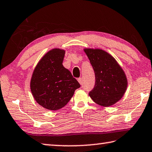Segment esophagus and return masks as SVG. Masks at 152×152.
<instances>
[{"label":"esophagus","mask_w":152,"mask_h":152,"mask_svg":"<svg viewBox=\"0 0 152 152\" xmlns=\"http://www.w3.org/2000/svg\"><path fill=\"white\" fill-rule=\"evenodd\" d=\"M78 82L80 84H82V78H79L78 79Z\"/></svg>","instance_id":"esophagus-1"}]
</instances>
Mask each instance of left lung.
<instances>
[{"label": "left lung", "instance_id": "8db88e82", "mask_svg": "<svg viewBox=\"0 0 152 152\" xmlns=\"http://www.w3.org/2000/svg\"><path fill=\"white\" fill-rule=\"evenodd\" d=\"M95 74V85L89 92L94 102L110 107L121 99L127 87V80L115 59L100 49H84Z\"/></svg>", "mask_w": 152, "mask_h": 152}]
</instances>
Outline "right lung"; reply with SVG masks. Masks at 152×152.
Listing matches in <instances>:
<instances>
[{"label":"right lung","instance_id":"right-lung-1","mask_svg":"<svg viewBox=\"0 0 152 152\" xmlns=\"http://www.w3.org/2000/svg\"><path fill=\"white\" fill-rule=\"evenodd\" d=\"M65 51L53 49L41 59L31 79V91L37 102L51 110L64 107L80 84L62 65Z\"/></svg>","mask_w":152,"mask_h":152}]
</instances>
